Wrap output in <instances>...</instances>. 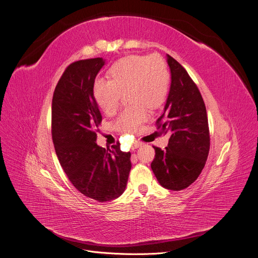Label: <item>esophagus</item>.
Instances as JSON below:
<instances>
[{"instance_id": "esophagus-1", "label": "esophagus", "mask_w": 258, "mask_h": 258, "mask_svg": "<svg viewBox=\"0 0 258 258\" xmlns=\"http://www.w3.org/2000/svg\"><path fill=\"white\" fill-rule=\"evenodd\" d=\"M141 145H142V143H140V142H138V141H135L134 144H133V149H137V148H139Z\"/></svg>"}]
</instances>
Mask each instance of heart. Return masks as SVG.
Listing matches in <instances>:
<instances>
[{
	"instance_id": "b5f03b06",
	"label": "heart",
	"mask_w": 258,
	"mask_h": 258,
	"mask_svg": "<svg viewBox=\"0 0 258 258\" xmlns=\"http://www.w3.org/2000/svg\"><path fill=\"white\" fill-rule=\"evenodd\" d=\"M110 80L98 78L93 82V96L99 106L112 114L118 108L122 93L132 104L125 107L116 120L117 127L137 132L147 117L146 105L156 108L165 102L170 82L169 69L157 54H133L117 60L109 70Z\"/></svg>"
}]
</instances>
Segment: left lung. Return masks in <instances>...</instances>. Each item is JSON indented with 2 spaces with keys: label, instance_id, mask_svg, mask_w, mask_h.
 Segmentation results:
<instances>
[{
  "label": "left lung",
  "instance_id": "8db88e82",
  "mask_svg": "<svg viewBox=\"0 0 258 258\" xmlns=\"http://www.w3.org/2000/svg\"><path fill=\"white\" fill-rule=\"evenodd\" d=\"M171 86L162 115L156 120L162 133L171 135L168 147L155 149L151 169L158 183L170 190H182L202 173L210 149L206 106L186 70L167 54Z\"/></svg>",
  "mask_w": 258,
  "mask_h": 258
}]
</instances>
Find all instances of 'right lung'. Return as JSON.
<instances>
[{"label":"right lung","instance_id":"1","mask_svg":"<svg viewBox=\"0 0 258 258\" xmlns=\"http://www.w3.org/2000/svg\"><path fill=\"white\" fill-rule=\"evenodd\" d=\"M102 57L70 64L53 93L51 126L54 149L69 180L82 195L101 203L119 198L132 168L131 152L119 145L97 144L102 114L92 85L105 66Z\"/></svg>","mask_w":258,"mask_h":258}]
</instances>
